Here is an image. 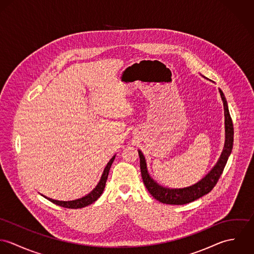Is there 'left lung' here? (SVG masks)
Here are the masks:
<instances>
[{"instance_id": "1", "label": "left lung", "mask_w": 254, "mask_h": 254, "mask_svg": "<svg viewBox=\"0 0 254 254\" xmlns=\"http://www.w3.org/2000/svg\"><path fill=\"white\" fill-rule=\"evenodd\" d=\"M223 106H224V114H225V145L223 151L221 153L220 158L218 159L217 163L211 169V171L203 177L196 184L183 188V189H169L164 188L158 185L153 179L149 176L146 168L145 156L141 150H139L140 155V166H141V173L142 178L145 184V188L149 191V193L158 201L165 203V204H175V205H182L189 202H191L204 194H207L217 184L220 176L223 173L227 160L232 152L233 143H234V127L233 121L228 109V104L223 92L219 89Z\"/></svg>"}]
</instances>
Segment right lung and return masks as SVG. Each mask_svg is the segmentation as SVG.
<instances>
[{
    "mask_svg": "<svg viewBox=\"0 0 254 254\" xmlns=\"http://www.w3.org/2000/svg\"><path fill=\"white\" fill-rule=\"evenodd\" d=\"M115 158V155L112 156V158L109 161V163L107 164L105 170H104V173L101 177V180L98 183V185L96 186V188L91 191L89 192L87 195L81 197V198H78V199H74V200H69V201H63V200H56V199H53V198H50V197H47L45 195H43L44 197H46L47 199H49L51 202L57 204V205H60V206H63V207H65V208H72V209H77V208H82V207H85V206H88L90 204H92L93 202H95L103 193L104 190H105V187H106V183L108 180V177H109V169L111 167V164L113 162Z\"/></svg>",
    "mask_w": 254,
    "mask_h": 254,
    "instance_id": "add662e5",
    "label": "right lung"
}]
</instances>
